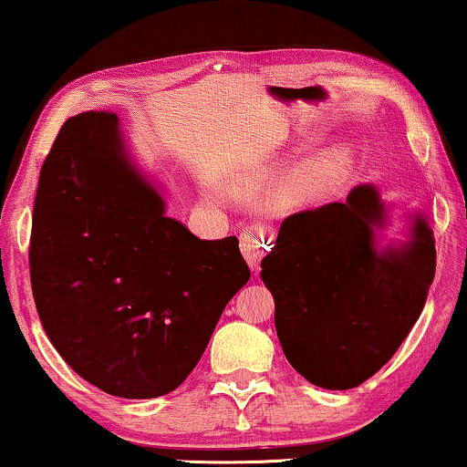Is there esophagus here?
<instances>
[{"label":"esophagus","instance_id":"34e87169","mask_svg":"<svg viewBox=\"0 0 467 467\" xmlns=\"http://www.w3.org/2000/svg\"><path fill=\"white\" fill-rule=\"evenodd\" d=\"M274 245V230L267 226H254L241 233V252L252 271L261 269V261Z\"/></svg>","mask_w":467,"mask_h":467}]
</instances>
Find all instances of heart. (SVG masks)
Masks as SVG:
<instances>
[{
  "instance_id": "b5f03b06",
  "label": "heart",
  "mask_w": 467,
  "mask_h": 467,
  "mask_svg": "<svg viewBox=\"0 0 467 467\" xmlns=\"http://www.w3.org/2000/svg\"><path fill=\"white\" fill-rule=\"evenodd\" d=\"M345 168L347 157L342 152H332V155L306 161L282 179L280 187H277V198L286 206H297L318 200L332 190L334 182L345 172Z\"/></svg>"
}]
</instances>
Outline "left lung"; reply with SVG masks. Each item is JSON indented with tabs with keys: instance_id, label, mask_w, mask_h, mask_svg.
Returning a JSON list of instances; mask_svg holds the SVG:
<instances>
[{
	"instance_id": "8db88e82",
	"label": "left lung",
	"mask_w": 467,
	"mask_h": 467,
	"mask_svg": "<svg viewBox=\"0 0 467 467\" xmlns=\"http://www.w3.org/2000/svg\"><path fill=\"white\" fill-rule=\"evenodd\" d=\"M386 209L373 185L345 202L282 222L261 277L275 302V332L295 370L327 390H349L390 359L420 317L435 275V241L420 215L407 244L377 247Z\"/></svg>"
}]
</instances>
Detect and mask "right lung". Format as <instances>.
<instances>
[{
	"label": "right lung",
	"mask_w": 467,
	"mask_h": 467,
	"mask_svg": "<svg viewBox=\"0 0 467 467\" xmlns=\"http://www.w3.org/2000/svg\"><path fill=\"white\" fill-rule=\"evenodd\" d=\"M29 277L45 332L77 375L114 397L155 399L196 368L250 267L237 237L202 241L165 217L118 116L84 111L40 170Z\"/></svg>",
	"instance_id": "right-lung-1"
}]
</instances>
